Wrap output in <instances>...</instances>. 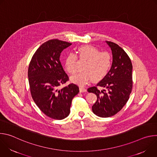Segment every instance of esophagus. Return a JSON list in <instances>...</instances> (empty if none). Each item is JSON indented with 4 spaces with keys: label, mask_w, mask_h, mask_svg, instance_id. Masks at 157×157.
Listing matches in <instances>:
<instances>
[{
    "label": "esophagus",
    "mask_w": 157,
    "mask_h": 157,
    "mask_svg": "<svg viewBox=\"0 0 157 157\" xmlns=\"http://www.w3.org/2000/svg\"><path fill=\"white\" fill-rule=\"evenodd\" d=\"M86 89L84 88V87H79V92L80 93H84V92H86Z\"/></svg>",
    "instance_id": "1"
}]
</instances>
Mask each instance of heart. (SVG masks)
Returning a JSON list of instances; mask_svg holds the SVG:
<instances>
[{
    "instance_id": "obj_1",
    "label": "heart",
    "mask_w": 157,
    "mask_h": 157,
    "mask_svg": "<svg viewBox=\"0 0 157 157\" xmlns=\"http://www.w3.org/2000/svg\"><path fill=\"white\" fill-rule=\"evenodd\" d=\"M78 57L85 61L81 66V71L71 77V81L79 85L86 84L90 79L92 81H99L103 79L110 70L113 59L111 55L106 52H100L96 47L87 44L78 49ZM77 56L73 53L66 55L64 66L67 72L73 74L76 70Z\"/></svg>"
}]
</instances>
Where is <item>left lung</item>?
<instances>
[{"label": "left lung", "mask_w": 157, "mask_h": 157, "mask_svg": "<svg viewBox=\"0 0 157 157\" xmlns=\"http://www.w3.org/2000/svg\"><path fill=\"white\" fill-rule=\"evenodd\" d=\"M105 42L113 53L110 70L96 86L87 89L89 93L97 96L92 110L100 117H111L119 112L128 101L133 86L132 64L129 56L117 44ZM98 86L104 87L106 90L100 91Z\"/></svg>", "instance_id": "obj_1"}]
</instances>
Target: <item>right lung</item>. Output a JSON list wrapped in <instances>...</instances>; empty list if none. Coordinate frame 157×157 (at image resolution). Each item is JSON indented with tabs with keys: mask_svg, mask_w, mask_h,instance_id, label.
<instances>
[{
	"mask_svg": "<svg viewBox=\"0 0 157 157\" xmlns=\"http://www.w3.org/2000/svg\"><path fill=\"white\" fill-rule=\"evenodd\" d=\"M71 43L50 40L43 43L34 53L28 70L32 97L38 108L48 117L61 120L68 117L73 98L79 92L71 83L59 89L69 80L59 61L62 51Z\"/></svg>",
	"mask_w": 157,
	"mask_h": 157,
	"instance_id": "add662e5",
	"label": "right lung"
}]
</instances>
